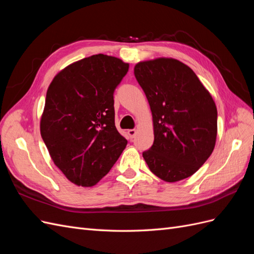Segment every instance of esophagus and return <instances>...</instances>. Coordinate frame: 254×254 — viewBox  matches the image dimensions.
<instances>
[{
	"label": "esophagus",
	"mask_w": 254,
	"mask_h": 254,
	"mask_svg": "<svg viewBox=\"0 0 254 254\" xmlns=\"http://www.w3.org/2000/svg\"><path fill=\"white\" fill-rule=\"evenodd\" d=\"M135 134H136V130L135 129H129L128 130V135L130 136V139H133Z\"/></svg>",
	"instance_id": "obj_1"
}]
</instances>
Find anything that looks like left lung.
<instances>
[{"instance_id":"8db88e82","label":"left lung","mask_w":254,"mask_h":254,"mask_svg":"<svg viewBox=\"0 0 254 254\" xmlns=\"http://www.w3.org/2000/svg\"><path fill=\"white\" fill-rule=\"evenodd\" d=\"M134 76L149 103L155 134L144 160L166 182L188 178L215 147L216 105L194 71L177 59L142 61Z\"/></svg>"}]
</instances>
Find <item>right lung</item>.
<instances>
[{"instance_id":"obj_1","label":"right lung","mask_w":254,"mask_h":254,"mask_svg":"<svg viewBox=\"0 0 254 254\" xmlns=\"http://www.w3.org/2000/svg\"><path fill=\"white\" fill-rule=\"evenodd\" d=\"M128 68L98 54L67 65L50 84L41 136L54 163L76 186H95L126 147L115 127L113 93Z\"/></svg>"}]
</instances>
